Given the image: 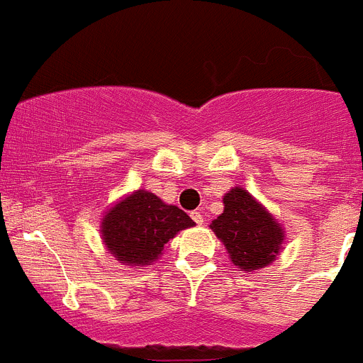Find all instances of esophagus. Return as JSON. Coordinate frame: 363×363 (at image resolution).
I'll return each instance as SVG.
<instances>
[{"instance_id": "obj_1", "label": "esophagus", "mask_w": 363, "mask_h": 363, "mask_svg": "<svg viewBox=\"0 0 363 363\" xmlns=\"http://www.w3.org/2000/svg\"><path fill=\"white\" fill-rule=\"evenodd\" d=\"M191 218H193V221H195L196 225H202L203 223V214L200 213V211H193Z\"/></svg>"}]
</instances>
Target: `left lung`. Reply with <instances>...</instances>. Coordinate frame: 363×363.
<instances>
[{"instance_id":"1","label":"left lung","mask_w":363,"mask_h":363,"mask_svg":"<svg viewBox=\"0 0 363 363\" xmlns=\"http://www.w3.org/2000/svg\"><path fill=\"white\" fill-rule=\"evenodd\" d=\"M223 206L211 228L225 245L232 264L246 273L269 266L286 239L282 225L239 186L225 193Z\"/></svg>"}]
</instances>
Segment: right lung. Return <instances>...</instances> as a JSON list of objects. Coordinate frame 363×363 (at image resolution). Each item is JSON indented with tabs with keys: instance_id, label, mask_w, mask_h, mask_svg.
I'll use <instances>...</instances> for the list:
<instances>
[{
	"instance_id": "add662e5",
	"label": "right lung",
	"mask_w": 363,
	"mask_h": 363,
	"mask_svg": "<svg viewBox=\"0 0 363 363\" xmlns=\"http://www.w3.org/2000/svg\"><path fill=\"white\" fill-rule=\"evenodd\" d=\"M195 225L177 206H168L154 193L138 189L118 200L101 223L108 252L125 266H150L175 234Z\"/></svg>"
}]
</instances>
